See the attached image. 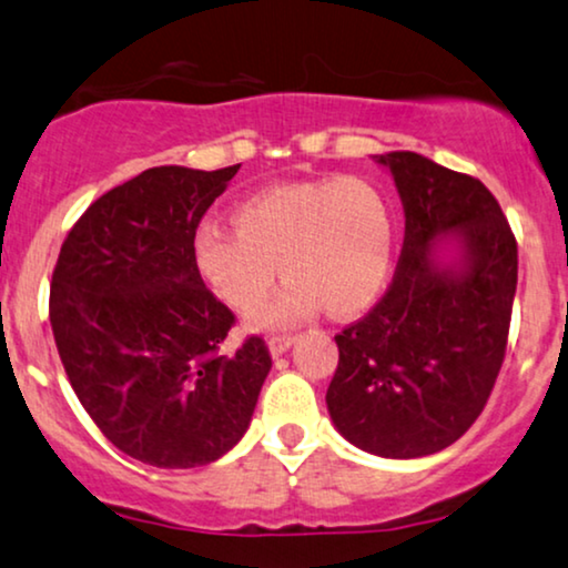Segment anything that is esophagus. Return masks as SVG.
<instances>
[{"label":"esophagus","instance_id":"34e87169","mask_svg":"<svg viewBox=\"0 0 568 568\" xmlns=\"http://www.w3.org/2000/svg\"><path fill=\"white\" fill-rule=\"evenodd\" d=\"M294 344V336H271L268 338V352L271 357H282L286 349H290Z\"/></svg>","mask_w":568,"mask_h":568}]
</instances>
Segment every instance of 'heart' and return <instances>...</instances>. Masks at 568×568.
Instances as JSON below:
<instances>
[{"instance_id": "1", "label": "heart", "mask_w": 568, "mask_h": 568, "mask_svg": "<svg viewBox=\"0 0 568 568\" xmlns=\"http://www.w3.org/2000/svg\"><path fill=\"white\" fill-rule=\"evenodd\" d=\"M237 226L203 221L193 255L205 284L226 305L250 311L278 276L290 278L250 328H282L323 305L352 315L378 300L394 266L396 219L388 195L367 176L286 182L237 205Z\"/></svg>"}]
</instances>
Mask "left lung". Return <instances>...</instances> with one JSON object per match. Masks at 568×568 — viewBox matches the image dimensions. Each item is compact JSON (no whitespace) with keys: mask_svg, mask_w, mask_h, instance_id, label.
<instances>
[{"mask_svg":"<svg viewBox=\"0 0 568 568\" xmlns=\"http://www.w3.org/2000/svg\"><path fill=\"white\" fill-rule=\"evenodd\" d=\"M404 205V247L383 300L336 336L326 392L334 428L383 459H417L462 438L504 363L517 240L490 190L428 156H373Z\"/></svg>","mask_w":568,"mask_h":568,"instance_id":"left-lung-1","label":"left lung"}]
</instances>
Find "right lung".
Instances as JSON below:
<instances>
[{"mask_svg":"<svg viewBox=\"0 0 568 568\" xmlns=\"http://www.w3.org/2000/svg\"><path fill=\"white\" fill-rule=\"evenodd\" d=\"M237 166H153L72 226L51 276L64 373L99 430L132 459L190 469L232 452L271 371L263 338L221 352L234 315L205 290L193 237Z\"/></svg>","mask_w":568,"mask_h":568,"instance_id":"right-lung-1","label":"right lung"}]
</instances>
